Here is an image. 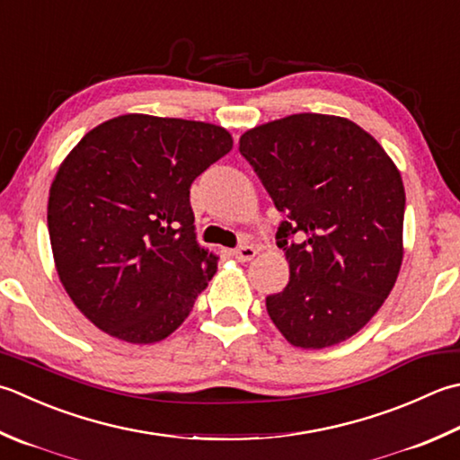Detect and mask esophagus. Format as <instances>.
I'll list each match as a JSON object with an SVG mask.
<instances>
[{"instance_id": "esophagus-1", "label": "esophagus", "mask_w": 460, "mask_h": 460, "mask_svg": "<svg viewBox=\"0 0 460 460\" xmlns=\"http://www.w3.org/2000/svg\"><path fill=\"white\" fill-rule=\"evenodd\" d=\"M255 255H257V249L253 245H243V247L233 251V257L241 261V263H247V261H251Z\"/></svg>"}]
</instances>
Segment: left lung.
<instances>
[{"mask_svg": "<svg viewBox=\"0 0 460 460\" xmlns=\"http://www.w3.org/2000/svg\"><path fill=\"white\" fill-rule=\"evenodd\" d=\"M239 149L287 215L291 277L267 313L293 347L325 349L381 309L402 263L404 187L371 133L347 117L295 113L241 135ZM295 232L303 243H287Z\"/></svg>", "mask_w": 460, "mask_h": 460, "instance_id": "left-lung-1", "label": "left lung"}]
</instances>
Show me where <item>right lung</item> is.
Returning a JSON list of instances; mask_svg holds the SVG:
<instances>
[{"label":"right lung","mask_w":460,"mask_h":460,"mask_svg":"<svg viewBox=\"0 0 460 460\" xmlns=\"http://www.w3.org/2000/svg\"><path fill=\"white\" fill-rule=\"evenodd\" d=\"M231 149L221 125L128 113L61 161L48 201L53 263L97 329L149 345L189 317L219 261L197 243L189 189Z\"/></svg>","instance_id":"right-lung-1"}]
</instances>
